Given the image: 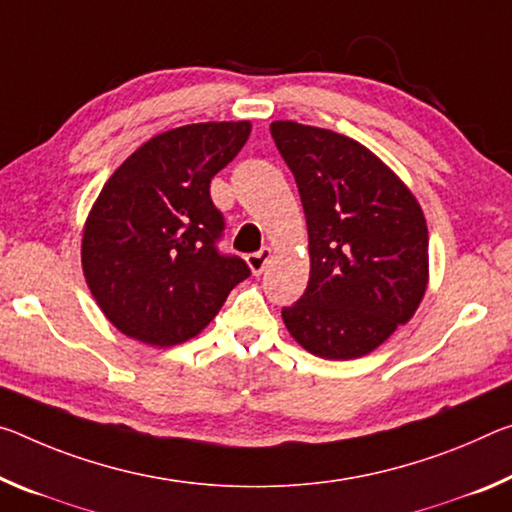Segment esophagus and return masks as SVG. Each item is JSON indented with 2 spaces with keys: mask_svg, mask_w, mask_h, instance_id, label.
<instances>
[{
  "mask_svg": "<svg viewBox=\"0 0 512 512\" xmlns=\"http://www.w3.org/2000/svg\"><path fill=\"white\" fill-rule=\"evenodd\" d=\"M269 259H271V248H262V250H257V253H250L246 257V262L250 266V271H253L255 275H259V273L264 271V266L269 264Z\"/></svg>",
  "mask_w": 512,
  "mask_h": 512,
  "instance_id": "34e87169",
  "label": "esophagus"
}]
</instances>
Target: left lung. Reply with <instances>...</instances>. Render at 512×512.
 I'll use <instances>...</instances> for the list:
<instances>
[{"label": "left lung", "instance_id": "left-lung-1", "mask_svg": "<svg viewBox=\"0 0 512 512\" xmlns=\"http://www.w3.org/2000/svg\"><path fill=\"white\" fill-rule=\"evenodd\" d=\"M310 237V280L282 310L291 337L326 360L378 348L417 312L428 285V227L417 198L362 143L275 120Z\"/></svg>", "mask_w": 512, "mask_h": 512}]
</instances>
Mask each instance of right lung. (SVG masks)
Masks as SVG:
<instances>
[{"label": "right lung", "instance_id": "right-lung-1", "mask_svg": "<svg viewBox=\"0 0 512 512\" xmlns=\"http://www.w3.org/2000/svg\"><path fill=\"white\" fill-rule=\"evenodd\" d=\"M248 120L198 123L152 136L102 186L81 237V269L104 316L150 346L196 337L250 275L218 253L223 214L212 177L237 157Z\"/></svg>", "mask_w": 512, "mask_h": 512}]
</instances>
